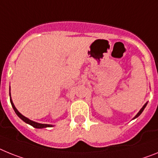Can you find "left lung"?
I'll return each instance as SVG.
<instances>
[{
  "label": "left lung",
  "instance_id": "left-lung-1",
  "mask_svg": "<svg viewBox=\"0 0 158 158\" xmlns=\"http://www.w3.org/2000/svg\"><path fill=\"white\" fill-rule=\"evenodd\" d=\"M147 103H148V102H145V105H144V106H142V109L140 110L139 111H138V114H136V115H135V116H134V118H133V119H135V118H138V116H139V115H140V114H142V112H143L144 109H145V106H146V105H147Z\"/></svg>",
  "mask_w": 158,
  "mask_h": 158
}]
</instances>
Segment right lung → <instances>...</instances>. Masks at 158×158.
<instances>
[{
  "instance_id": "add662e5",
  "label": "right lung",
  "mask_w": 158,
  "mask_h": 158,
  "mask_svg": "<svg viewBox=\"0 0 158 158\" xmlns=\"http://www.w3.org/2000/svg\"><path fill=\"white\" fill-rule=\"evenodd\" d=\"M9 97H10V102L12 104V106H13V110H14L15 113L16 114V115L20 118V119L24 121V123H26L27 124H29L31 125V127H33L34 128H37V129H43V128H47V127H54V125H51V124H42V123H36V122H34V121H31L30 120L29 118H26L25 116H24L23 114L20 113V112L17 110V109L16 108V106H14L13 102V100H12V98H11V93H10V88H9Z\"/></svg>"
}]
</instances>
